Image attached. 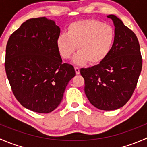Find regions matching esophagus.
I'll use <instances>...</instances> for the list:
<instances>
[{"mask_svg": "<svg viewBox=\"0 0 147 147\" xmlns=\"http://www.w3.org/2000/svg\"><path fill=\"white\" fill-rule=\"evenodd\" d=\"M75 72H76L77 75H79L80 74V68L78 67H75Z\"/></svg>", "mask_w": 147, "mask_h": 147, "instance_id": "1", "label": "esophagus"}]
</instances>
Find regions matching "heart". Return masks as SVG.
I'll return each instance as SVG.
<instances>
[{
	"label": "heart",
	"instance_id": "heart-1",
	"mask_svg": "<svg viewBox=\"0 0 147 147\" xmlns=\"http://www.w3.org/2000/svg\"><path fill=\"white\" fill-rule=\"evenodd\" d=\"M115 40V31L110 26L96 20H81L68 26L67 34H60L56 45L63 58L69 59L77 50L73 63L82 65L99 63L109 55Z\"/></svg>",
	"mask_w": 147,
	"mask_h": 147
}]
</instances>
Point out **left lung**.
Masks as SVG:
<instances>
[{
    "label": "left lung",
    "mask_w": 147,
    "mask_h": 147,
    "mask_svg": "<svg viewBox=\"0 0 147 147\" xmlns=\"http://www.w3.org/2000/svg\"><path fill=\"white\" fill-rule=\"evenodd\" d=\"M115 40L109 55L100 64L81 68L84 92L90 103L101 110H115L129 100L142 67L139 41L132 30L115 15Z\"/></svg>",
    "instance_id": "8db88e82"
}]
</instances>
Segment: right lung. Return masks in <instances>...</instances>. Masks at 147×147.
Segmentation results:
<instances>
[{
  "mask_svg": "<svg viewBox=\"0 0 147 147\" xmlns=\"http://www.w3.org/2000/svg\"><path fill=\"white\" fill-rule=\"evenodd\" d=\"M60 29L45 17L27 20L10 36L5 68L13 94L24 107L49 113L63 100L72 65L63 63L56 45Z\"/></svg>",
  "mask_w": 147,
  "mask_h": 147,
  "instance_id": "obj_1",
  "label": "right lung"
}]
</instances>
